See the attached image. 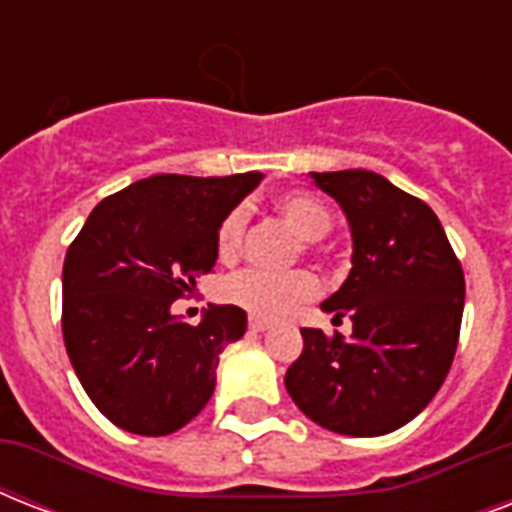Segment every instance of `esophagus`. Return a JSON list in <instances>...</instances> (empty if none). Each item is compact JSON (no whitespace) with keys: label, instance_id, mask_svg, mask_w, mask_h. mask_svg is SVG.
Masks as SVG:
<instances>
[{"label":"esophagus","instance_id":"1","mask_svg":"<svg viewBox=\"0 0 512 512\" xmlns=\"http://www.w3.org/2000/svg\"><path fill=\"white\" fill-rule=\"evenodd\" d=\"M271 327V321L260 319V316H249V329L252 332H265V329Z\"/></svg>","mask_w":512,"mask_h":512}]
</instances>
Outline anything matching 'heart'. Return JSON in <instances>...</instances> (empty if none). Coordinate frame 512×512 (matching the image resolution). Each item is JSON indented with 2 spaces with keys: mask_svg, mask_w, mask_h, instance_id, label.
<instances>
[{
  "mask_svg": "<svg viewBox=\"0 0 512 512\" xmlns=\"http://www.w3.org/2000/svg\"><path fill=\"white\" fill-rule=\"evenodd\" d=\"M276 212L284 223L292 228L297 239L305 241L303 249H311L316 241H321L332 228V215L311 193H284L276 199ZM244 225L247 215L244 209L236 207L220 220L217 225V255L223 260H233L241 252V239H244ZM319 289L316 276L308 271L289 273H263V271H241L225 281L223 295L233 305H241L244 311L265 316V319H279L289 313L295 305L311 300Z\"/></svg>",
  "mask_w": 512,
  "mask_h": 512,
  "instance_id": "1",
  "label": "heart"
}]
</instances>
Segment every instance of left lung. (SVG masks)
Returning <instances> with one entry per match:
<instances>
[{
  "label": "left lung",
  "mask_w": 512,
  "mask_h": 512,
  "mask_svg": "<svg viewBox=\"0 0 512 512\" xmlns=\"http://www.w3.org/2000/svg\"><path fill=\"white\" fill-rule=\"evenodd\" d=\"M348 217L353 268L321 311L350 337L300 329L303 353L284 374L305 417L342 436H385L430 404L449 374L465 273L436 212L369 170L311 172Z\"/></svg>",
  "instance_id": "obj_1"
}]
</instances>
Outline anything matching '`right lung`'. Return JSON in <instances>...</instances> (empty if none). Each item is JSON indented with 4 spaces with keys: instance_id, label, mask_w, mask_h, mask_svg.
<instances>
[{
    "instance_id": "obj_1",
    "label": "right lung",
    "mask_w": 512,
    "mask_h": 512,
    "mask_svg": "<svg viewBox=\"0 0 512 512\" xmlns=\"http://www.w3.org/2000/svg\"><path fill=\"white\" fill-rule=\"evenodd\" d=\"M263 180L154 175L92 209L63 263V340L92 404L135 436H170L215 393V372L247 332L236 305L193 327L172 303L217 260V225Z\"/></svg>"
}]
</instances>
